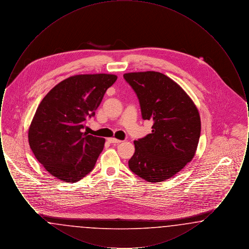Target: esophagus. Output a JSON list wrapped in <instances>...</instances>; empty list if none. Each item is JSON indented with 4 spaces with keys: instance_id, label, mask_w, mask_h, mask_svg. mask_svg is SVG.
I'll return each instance as SVG.
<instances>
[{
    "instance_id": "34e87169",
    "label": "esophagus",
    "mask_w": 249,
    "mask_h": 249,
    "mask_svg": "<svg viewBox=\"0 0 249 249\" xmlns=\"http://www.w3.org/2000/svg\"><path fill=\"white\" fill-rule=\"evenodd\" d=\"M108 142H111V143H119V142H121V141L116 139V138H108Z\"/></svg>"
}]
</instances>
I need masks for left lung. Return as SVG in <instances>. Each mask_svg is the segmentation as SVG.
<instances>
[{
	"label": "left lung",
	"mask_w": 249,
	"mask_h": 249,
	"mask_svg": "<svg viewBox=\"0 0 249 249\" xmlns=\"http://www.w3.org/2000/svg\"><path fill=\"white\" fill-rule=\"evenodd\" d=\"M139 100L152 132L134 141L130 171L151 183L174 177L193 159L201 134L200 115L181 87L159 71L123 75Z\"/></svg>",
	"instance_id": "8db88e82"
}]
</instances>
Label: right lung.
<instances>
[{"label":"right lung","mask_w":249,"mask_h":249,"mask_svg":"<svg viewBox=\"0 0 249 249\" xmlns=\"http://www.w3.org/2000/svg\"><path fill=\"white\" fill-rule=\"evenodd\" d=\"M117 75L71 76L42 100L29 129V143L37 160L53 177L75 183L94 168L106 140L83 132Z\"/></svg>","instance_id":"right-lung-1"}]
</instances>
